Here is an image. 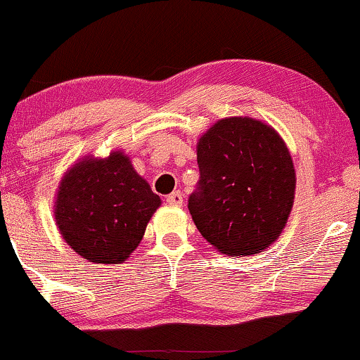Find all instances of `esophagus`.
Segmentation results:
<instances>
[{
	"label": "esophagus",
	"mask_w": 360,
	"mask_h": 360,
	"mask_svg": "<svg viewBox=\"0 0 360 360\" xmlns=\"http://www.w3.org/2000/svg\"><path fill=\"white\" fill-rule=\"evenodd\" d=\"M167 203L175 205V207H181V205H184V197H181V193L179 190L172 191L169 197H167Z\"/></svg>",
	"instance_id": "34e87169"
}]
</instances>
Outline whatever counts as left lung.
<instances>
[{"label": "left lung", "mask_w": 360, "mask_h": 360, "mask_svg": "<svg viewBox=\"0 0 360 360\" xmlns=\"http://www.w3.org/2000/svg\"><path fill=\"white\" fill-rule=\"evenodd\" d=\"M200 180L188 198L198 231L228 256H248L276 241L296 190L292 158L261 120H218L197 146Z\"/></svg>", "instance_id": "8db88e82"}]
</instances>
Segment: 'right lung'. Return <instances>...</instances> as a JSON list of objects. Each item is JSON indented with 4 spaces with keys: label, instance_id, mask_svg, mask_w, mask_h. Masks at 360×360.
Here are the masks:
<instances>
[{
    "label": "right lung",
    "instance_id": "1",
    "mask_svg": "<svg viewBox=\"0 0 360 360\" xmlns=\"http://www.w3.org/2000/svg\"><path fill=\"white\" fill-rule=\"evenodd\" d=\"M160 197L124 152L86 157L60 180L54 218L60 235L84 259L120 264L137 248Z\"/></svg>",
    "mask_w": 360,
    "mask_h": 360
}]
</instances>
